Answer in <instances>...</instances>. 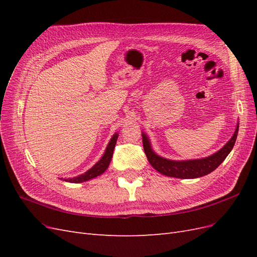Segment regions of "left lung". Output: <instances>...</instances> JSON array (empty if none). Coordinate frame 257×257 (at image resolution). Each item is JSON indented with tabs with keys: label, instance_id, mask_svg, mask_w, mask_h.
<instances>
[{
	"label": "left lung",
	"instance_id": "8db88e82",
	"mask_svg": "<svg viewBox=\"0 0 257 257\" xmlns=\"http://www.w3.org/2000/svg\"><path fill=\"white\" fill-rule=\"evenodd\" d=\"M238 128L239 122H237L235 133L232 134L231 138L224 145V147H222L219 151H216L215 153L206 158L175 161L160 157V155L155 153L154 150L152 149L150 139L147 136L145 132L142 133L144 150L151 166L155 170H158L160 174L165 175L167 177L180 179H195L212 173L214 169H216L221 165V163L226 159L229 152L232 150V148H234L238 135Z\"/></svg>",
	"mask_w": 257,
	"mask_h": 257
}]
</instances>
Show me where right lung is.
I'll return each mask as SVG.
<instances>
[{"label": "right lung", "instance_id": "1", "mask_svg": "<svg viewBox=\"0 0 257 257\" xmlns=\"http://www.w3.org/2000/svg\"><path fill=\"white\" fill-rule=\"evenodd\" d=\"M118 137H119V133H118V132H115V133L112 135V137L110 138L109 143H108V145L106 147V150L103 154V157L100 158L99 161L96 162V164L93 165L89 170H87V172H85L84 174H81V175L77 176V177L63 179V180L66 181V182H71V183H80V182L91 180V179L96 178L97 176L105 173L106 169L108 168V166H109V164H110L113 149H114V146L116 144V139H118ZM61 180H62V178H61Z\"/></svg>", "mask_w": 257, "mask_h": 257}]
</instances>
